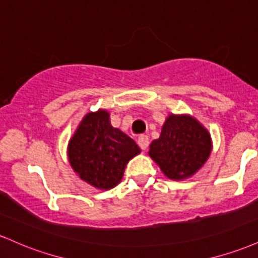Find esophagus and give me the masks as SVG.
<instances>
[{
    "label": "esophagus",
    "mask_w": 258,
    "mask_h": 258,
    "mask_svg": "<svg viewBox=\"0 0 258 258\" xmlns=\"http://www.w3.org/2000/svg\"><path fill=\"white\" fill-rule=\"evenodd\" d=\"M138 146L141 147V149L146 150L148 146H149V137L147 135H142L139 136L138 138Z\"/></svg>",
    "instance_id": "obj_1"
}]
</instances>
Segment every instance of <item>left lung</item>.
Returning <instances> with one entry per match:
<instances>
[{
  "label": "left lung",
  "instance_id": "obj_1",
  "mask_svg": "<svg viewBox=\"0 0 258 258\" xmlns=\"http://www.w3.org/2000/svg\"><path fill=\"white\" fill-rule=\"evenodd\" d=\"M149 156L166 177L185 179L203 167L211 154V136L190 115H168L160 137L152 142Z\"/></svg>",
  "mask_w": 258,
  "mask_h": 258
}]
</instances>
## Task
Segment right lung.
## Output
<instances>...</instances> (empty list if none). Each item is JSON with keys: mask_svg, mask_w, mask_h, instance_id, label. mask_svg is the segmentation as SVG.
<instances>
[{"mask_svg": "<svg viewBox=\"0 0 258 258\" xmlns=\"http://www.w3.org/2000/svg\"><path fill=\"white\" fill-rule=\"evenodd\" d=\"M109 116L103 109L86 114L68 146L73 170L102 190L119 184L127 162L141 153L132 138L111 126Z\"/></svg>", "mask_w": 258, "mask_h": 258, "instance_id": "right-lung-1", "label": "right lung"}]
</instances>
